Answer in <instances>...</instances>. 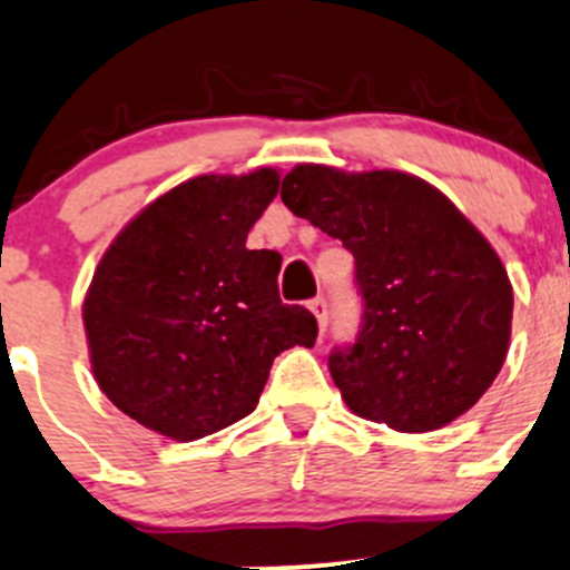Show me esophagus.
Wrapping results in <instances>:
<instances>
[{"instance_id": "esophagus-1", "label": "esophagus", "mask_w": 570, "mask_h": 570, "mask_svg": "<svg viewBox=\"0 0 570 570\" xmlns=\"http://www.w3.org/2000/svg\"><path fill=\"white\" fill-rule=\"evenodd\" d=\"M309 309H313V315H315V321H318V328H321V332H326V324H328L326 298H324V296H315L313 302H309Z\"/></svg>"}]
</instances>
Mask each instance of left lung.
Listing matches in <instances>:
<instances>
[{
    "label": "left lung",
    "instance_id": "left-lung-1",
    "mask_svg": "<svg viewBox=\"0 0 570 570\" xmlns=\"http://www.w3.org/2000/svg\"><path fill=\"white\" fill-rule=\"evenodd\" d=\"M279 197L354 255L362 326L328 354L345 406L403 433L469 412L502 371L513 318V287L483 233L397 169L298 164Z\"/></svg>",
    "mask_w": 570,
    "mask_h": 570
}]
</instances>
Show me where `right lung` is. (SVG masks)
I'll return each instance as SVG.
<instances>
[{"label":"right lung","mask_w":570,"mask_h":570,"mask_svg":"<svg viewBox=\"0 0 570 570\" xmlns=\"http://www.w3.org/2000/svg\"><path fill=\"white\" fill-rule=\"evenodd\" d=\"M279 191L277 169L199 175L111 242L85 296L92 373L104 395L161 436L191 442L255 412L274 356L313 348L309 309L283 304V257L246 249Z\"/></svg>","instance_id":"obj_1"}]
</instances>
